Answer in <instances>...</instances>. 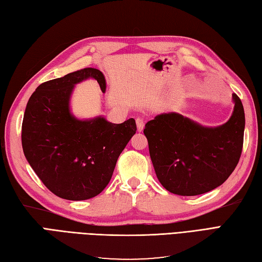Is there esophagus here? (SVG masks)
Returning a JSON list of instances; mask_svg holds the SVG:
<instances>
[{
  "instance_id": "esophagus-1",
  "label": "esophagus",
  "mask_w": 262,
  "mask_h": 262,
  "mask_svg": "<svg viewBox=\"0 0 262 262\" xmlns=\"http://www.w3.org/2000/svg\"><path fill=\"white\" fill-rule=\"evenodd\" d=\"M136 125H137V130H138V132H143L144 126H145L143 118H137V119H136Z\"/></svg>"
}]
</instances>
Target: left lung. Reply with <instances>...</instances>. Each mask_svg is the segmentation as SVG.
Returning a JSON list of instances; mask_svg holds the SVG:
<instances>
[{"label":"left lung","mask_w":262,"mask_h":262,"mask_svg":"<svg viewBox=\"0 0 262 262\" xmlns=\"http://www.w3.org/2000/svg\"><path fill=\"white\" fill-rule=\"evenodd\" d=\"M233 112L220 126H203L179 113H164L147 121L148 141L157 179L168 192L193 196L214 190L238 164L245 133V111L232 95Z\"/></svg>","instance_id":"8db88e82"}]
</instances>
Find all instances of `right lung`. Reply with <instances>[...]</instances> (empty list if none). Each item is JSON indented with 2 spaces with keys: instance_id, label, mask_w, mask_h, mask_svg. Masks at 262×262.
I'll list each match as a JSON object with an SVG mask.
<instances>
[{
  "instance_id": "add662e5",
  "label": "right lung",
  "mask_w": 262,
  "mask_h": 262,
  "mask_svg": "<svg viewBox=\"0 0 262 262\" xmlns=\"http://www.w3.org/2000/svg\"><path fill=\"white\" fill-rule=\"evenodd\" d=\"M106 79L84 68L41 83L27 103L22 123L23 153L35 174L57 196L94 198L107 186L121 151L136 133L135 119L113 124L103 116L79 119L70 109L75 86Z\"/></svg>"
}]
</instances>
